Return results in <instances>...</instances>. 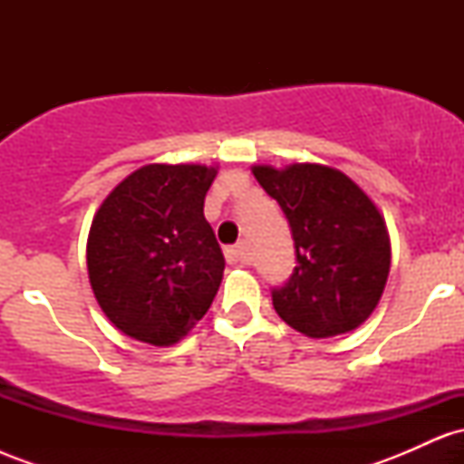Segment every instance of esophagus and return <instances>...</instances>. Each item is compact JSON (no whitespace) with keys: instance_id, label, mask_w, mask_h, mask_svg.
Returning <instances> with one entry per match:
<instances>
[{"instance_id":"1","label":"esophagus","mask_w":464,"mask_h":464,"mask_svg":"<svg viewBox=\"0 0 464 464\" xmlns=\"http://www.w3.org/2000/svg\"><path fill=\"white\" fill-rule=\"evenodd\" d=\"M225 255L228 264H244L246 262V246L244 244H236V246H228Z\"/></svg>"}]
</instances>
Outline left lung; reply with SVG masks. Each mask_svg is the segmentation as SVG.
<instances>
[{
    "instance_id": "1",
    "label": "left lung",
    "mask_w": 464,
    "mask_h": 464,
    "mask_svg": "<svg viewBox=\"0 0 464 464\" xmlns=\"http://www.w3.org/2000/svg\"><path fill=\"white\" fill-rule=\"evenodd\" d=\"M250 169L284 209L299 264L273 292L275 312L307 338L358 329L380 303L391 273V236L375 202L329 165Z\"/></svg>"
}]
</instances>
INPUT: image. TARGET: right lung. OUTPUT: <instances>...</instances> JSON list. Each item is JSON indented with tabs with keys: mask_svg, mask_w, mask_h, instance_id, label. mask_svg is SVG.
Listing matches in <instances>:
<instances>
[{
	"mask_svg": "<svg viewBox=\"0 0 464 464\" xmlns=\"http://www.w3.org/2000/svg\"><path fill=\"white\" fill-rule=\"evenodd\" d=\"M218 165L148 163L95 211L87 270L95 301L121 334L169 347L205 316L225 255L202 207Z\"/></svg>",
	"mask_w": 464,
	"mask_h": 464,
	"instance_id": "obj_1",
	"label": "right lung"
}]
</instances>
